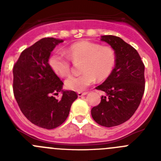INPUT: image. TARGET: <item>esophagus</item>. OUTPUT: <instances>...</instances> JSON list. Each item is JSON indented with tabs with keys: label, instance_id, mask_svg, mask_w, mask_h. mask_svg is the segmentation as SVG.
Instances as JSON below:
<instances>
[{
	"label": "esophagus",
	"instance_id": "1",
	"mask_svg": "<svg viewBox=\"0 0 161 161\" xmlns=\"http://www.w3.org/2000/svg\"><path fill=\"white\" fill-rule=\"evenodd\" d=\"M87 94V93H80V92H79V93H77V95L78 97H82V96H85V95Z\"/></svg>",
	"mask_w": 161,
	"mask_h": 161
}]
</instances>
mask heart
<instances>
[{"instance_id":"b5f03b06","label":"heart","mask_w":161,"mask_h":161,"mask_svg":"<svg viewBox=\"0 0 161 161\" xmlns=\"http://www.w3.org/2000/svg\"><path fill=\"white\" fill-rule=\"evenodd\" d=\"M67 53L73 61H83L81 71L84 73L78 76H70L65 80L67 89L76 92L85 91L94 83L96 77L98 80L106 79L112 73L116 63V55L113 48L89 41L72 44ZM48 64L57 76L65 77L70 74V60L61 52L52 54Z\"/></svg>"}]
</instances>
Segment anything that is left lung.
<instances>
[{
  "instance_id": "obj_1",
  "label": "left lung",
  "mask_w": 161,
  "mask_h": 161,
  "mask_svg": "<svg viewBox=\"0 0 161 161\" xmlns=\"http://www.w3.org/2000/svg\"><path fill=\"white\" fill-rule=\"evenodd\" d=\"M101 41L114 50L116 63L112 73L96 88L106 95L91 114L97 123L111 127L130 119L139 107L144 93V65L137 51L119 37L103 35Z\"/></svg>"
}]
</instances>
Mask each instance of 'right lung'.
<instances>
[{
	"label": "right lung",
	"instance_id": "1",
	"mask_svg": "<svg viewBox=\"0 0 161 161\" xmlns=\"http://www.w3.org/2000/svg\"><path fill=\"white\" fill-rule=\"evenodd\" d=\"M63 39L44 38L21 53L14 64V93L21 111L33 124L45 129L60 126L77 98L76 92L64 90V83L48 64L51 52ZM61 92L60 99L53 95Z\"/></svg>",
	"mask_w": 161,
	"mask_h": 161
}]
</instances>
